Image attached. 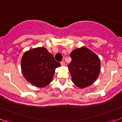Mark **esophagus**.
<instances>
[{"label": "esophagus", "mask_w": 122, "mask_h": 122, "mask_svg": "<svg viewBox=\"0 0 122 122\" xmlns=\"http://www.w3.org/2000/svg\"><path fill=\"white\" fill-rule=\"evenodd\" d=\"M61 66H64L65 65V63H64V61H61Z\"/></svg>", "instance_id": "34e87169"}]
</instances>
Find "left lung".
I'll return each mask as SVG.
<instances>
[{
    "mask_svg": "<svg viewBox=\"0 0 122 122\" xmlns=\"http://www.w3.org/2000/svg\"><path fill=\"white\" fill-rule=\"evenodd\" d=\"M72 61L67 67L73 83L79 88L92 84L97 79L101 69V61L97 55L82 46L70 54Z\"/></svg>",
    "mask_w": 122,
    "mask_h": 122,
    "instance_id": "left-lung-1",
    "label": "left lung"
}]
</instances>
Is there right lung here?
Instances as JSON below:
<instances>
[{
  "label": "right lung",
  "mask_w": 122,
  "mask_h": 122,
  "mask_svg": "<svg viewBox=\"0 0 122 122\" xmlns=\"http://www.w3.org/2000/svg\"><path fill=\"white\" fill-rule=\"evenodd\" d=\"M60 63L44 47L30 50L23 54L21 68L23 76L31 84L43 87L51 82L56 68Z\"/></svg>",
  "instance_id": "right-lung-1"
}]
</instances>
